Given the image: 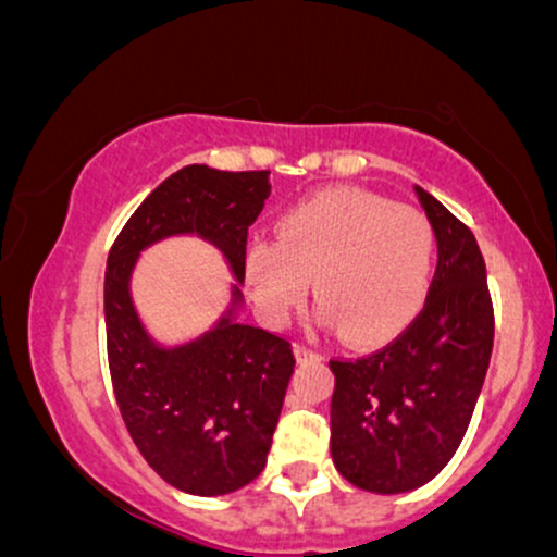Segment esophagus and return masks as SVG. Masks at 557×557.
<instances>
[{"mask_svg":"<svg viewBox=\"0 0 557 557\" xmlns=\"http://www.w3.org/2000/svg\"><path fill=\"white\" fill-rule=\"evenodd\" d=\"M296 354L300 356V359H309V356H319V350L311 348V345H306V343H298Z\"/></svg>","mask_w":557,"mask_h":557,"instance_id":"1","label":"esophagus"}]
</instances>
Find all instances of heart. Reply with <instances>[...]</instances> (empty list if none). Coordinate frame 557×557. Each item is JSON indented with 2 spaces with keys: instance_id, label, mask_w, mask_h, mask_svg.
Returning a JSON list of instances; mask_svg holds the SVG:
<instances>
[{
  "instance_id": "b5f03b06",
  "label": "heart",
  "mask_w": 557,
  "mask_h": 557,
  "mask_svg": "<svg viewBox=\"0 0 557 557\" xmlns=\"http://www.w3.org/2000/svg\"><path fill=\"white\" fill-rule=\"evenodd\" d=\"M437 235L411 207L367 190H327L287 209L274 240H253L246 270L257 306L283 324L314 277L317 319L354 343L406 327L430 293Z\"/></svg>"
}]
</instances>
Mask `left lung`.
<instances>
[{
    "instance_id": "1",
    "label": "left lung",
    "mask_w": 557,
    "mask_h": 557,
    "mask_svg": "<svg viewBox=\"0 0 557 557\" xmlns=\"http://www.w3.org/2000/svg\"><path fill=\"white\" fill-rule=\"evenodd\" d=\"M417 196L437 235L424 309L385 348L330 361L332 461L350 484L376 495L417 490L456 456L495 341L474 233L419 185Z\"/></svg>"
}]
</instances>
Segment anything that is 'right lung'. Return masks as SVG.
Wrapping results in <instances>:
<instances>
[{
  "mask_svg": "<svg viewBox=\"0 0 557 557\" xmlns=\"http://www.w3.org/2000/svg\"><path fill=\"white\" fill-rule=\"evenodd\" d=\"M270 190V170L222 172L188 164L146 196L107 259L104 319L114 398L146 463L188 495H227L264 471L296 369L285 337L235 322L248 227ZM170 234L209 239L239 280L228 314L175 349H164L145 332L129 298L137 253Z\"/></svg>",
  "mask_w": 557,
  "mask_h": 557,
  "instance_id": "right-lung-1",
  "label": "right lung"
}]
</instances>
